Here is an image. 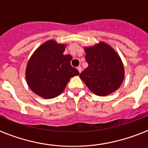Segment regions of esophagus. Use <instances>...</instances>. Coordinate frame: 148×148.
<instances>
[{
    "instance_id": "esophagus-1",
    "label": "esophagus",
    "mask_w": 148,
    "mask_h": 148,
    "mask_svg": "<svg viewBox=\"0 0 148 148\" xmlns=\"http://www.w3.org/2000/svg\"><path fill=\"white\" fill-rule=\"evenodd\" d=\"M77 70H78L79 73H81V72L82 71V68H81V66H79V67H77Z\"/></svg>"
}]
</instances>
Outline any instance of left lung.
<instances>
[{
  "mask_svg": "<svg viewBox=\"0 0 148 148\" xmlns=\"http://www.w3.org/2000/svg\"><path fill=\"white\" fill-rule=\"evenodd\" d=\"M88 67L80 78L94 94L107 96L121 87L124 78V68L118 53L109 45L101 41L85 47Z\"/></svg>",
  "mask_w": 148,
  "mask_h": 148,
  "instance_id": "1",
  "label": "left lung"
}]
</instances>
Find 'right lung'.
<instances>
[{
	"mask_svg": "<svg viewBox=\"0 0 148 148\" xmlns=\"http://www.w3.org/2000/svg\"><path fill=\"white\" fill-rule=\"evenodd\" d=\"M65 44L49 40L37 48L27 64L25 76L29 88L45 99L58 97L70 79L79 71L71 65L72 57L64 55Z\"/></svg>",
	"mask_w": 148,
	"mask_h": 148,
	"instance_id": "obj_1",
	"label": "right lung"
}]
</instances>
